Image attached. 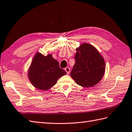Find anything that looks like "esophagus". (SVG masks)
<instances>
[{"label":"esophagus","instance_id":"obj_1","mask_svg":"<svg viewBox=\"0 0 132 132\" xmlns=\"http://www.w3.org/2000/svg\"><path fill=\"white\" fill-rule=\"evenodd\" d=\"M65 71L66 72L67 74H69L70 72V69L69 68V67H66V68L65 69Z\"/></svg>","mask_w":132,"mask_h":132}]
</instances>
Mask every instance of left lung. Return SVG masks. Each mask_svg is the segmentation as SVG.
Returning <instances> with one entry per match:
<instances>
[{"label":"left lung","mask_w":132,"mask_h":132,"mask_svg":"<svg viewBox=\"0 0 132 132\" xmlns=\"http://www.w3.org/2000/svg\"><path fill=\"white\" fill-rule=\"evenodd\" d=\"M75 63L71 76L78 85L90 87L102 79L105 72V61L95 47L88 43L82 44L76 48Z\"/></svg>","instance_id":"left-lung-1"}]
</instances>
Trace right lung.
Here are the masks:
<instances>
[{
    "instance_id": "right-lung-1",
    "label": "right lung",
    "mask_w": 132,
    "mask_h": 132,
    "mask_svg": "<svg viewBox=\"0 0 132 132\" xmlns=\"http://www.w3.org/2000/svg\"><path fill=\"white\" fill-rule=\"evenodd\" d=\"M66 74V72L60 68L59 62L51 55L45 56L37 53L29 68L28 77L37 89L47 90L55 85L60 77Z\"/></svg>"
}]
</instances>
